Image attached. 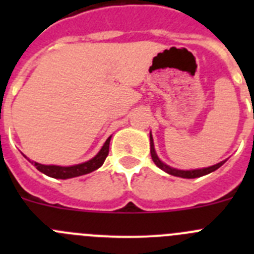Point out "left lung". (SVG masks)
Returning a JSON list of instances; mask_svg holds the SVG:
<instances>
[{"instance_id": "obj_1", "label": "left lung", "mask_w": 254, "mask_h": 254, "mask_svg": "<svg viewBox=\"0 0 254 254\" xmlns=\"http://www.w3.org/2000/svg\"><path fill=\"white\" fill-rule=\"evenodd\" d=\"M150 152H151V158L152 161H154L161 170H164L165 173L170 174V176H174V177H181V178H198V177H202L208 174L211 172H215L216 169H219L224 163V161H220V163L215 164L212 167H208V168H203V169H194V170H179L176 169V168H172L167 164H164L160 159L158 158V155H156V151H155V147H154V140H152V136L150 133Z\"/></svg>"}]
</instances>
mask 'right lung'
I'll return each mask as SVG.
<instances>
[{"label": "right lung", "instance_id": "right-lung-1", "mask_svg": "<svg viewBox=\"0 0 254 254\" xmlns=\"http://www.w3.org/2000/svg\"><path fill=\"white\" fill-rule=\"evenodd\" d=\"M112 137V136H111ZM111 137H108L100 151L90 159L89 161H85L82 164H77V165H72V167H60V165H43V164L35 163V161H30L31 164H34V167L39 172L44 173L46 176L52 177V178L57 179H68L73 178V177H80L91 173L100 168L107 159L108 154H109V142H111Z\"/></svg>", "mask_w": 254, "mask_h": 254}]
</instances>
